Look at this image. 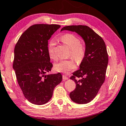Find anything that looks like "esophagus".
<instances>
[{
    "label": "esophagus",
    "instance_id": "34e87169",
    "mask_svg": "<svg viewBox=\"0 0 126 126\" xmlns=\"http://www.w3.org/2000/svg\"><path fill=\"white\" fill-rule=\"evenodd\" d=\"M63 80H64H64H68V77H67L66 76H65V75H63Z\"/></svg>",
    "mask_w": 126,
    "mask_h": 126
}]
</instances>
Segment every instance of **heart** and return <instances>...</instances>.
<instances>
[{
    "mask_svg": "<svg viewBox=\"0 0 126 126\" xmlns=\"http://www.w3.org/2000/svg\"><path fill=\"white\" fill-rule=\"evenodd\" d=\"M59 39L63 44L70 48L68 56L75 60L77 63H80L83 61L86 54V45L85 43L80 41L78 36L72 33H65L59 37ZM55 42L49 41L48 45V53L52 60L57 59L55 54ZM76 68V64L72 59L61 61L54 64V69L59 72L68 74L71 71Z\"/></svg>",
    "mask_w": 126,
    "mask_h": 126,
    "instance_id": "b5f03b06",
    "label": "heart"
}]
</instances>
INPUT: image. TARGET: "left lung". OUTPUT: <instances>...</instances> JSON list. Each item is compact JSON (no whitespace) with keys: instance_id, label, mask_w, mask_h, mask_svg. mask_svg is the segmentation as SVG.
Returning <instances> with one entry per match:
<instances>
[{"instance_id":"1","label":"left lung","mask_w":126,"mask_h":126,"mask_svg":"<svg viewBox=\"0 0 126 126\" xmlns=\"http://www.w3.org/2000/svg\"><path fill=\"white\" fill-rule=\"evenodd\" d=\"M64 30L75 32L85 43V57L80 69L70 78L76 86L69 93V97L77 104H87L95 98L105 81L108 64L106 45L102 37L87 25L66 26L61 31Z\"/></svg>"}]
</instances>
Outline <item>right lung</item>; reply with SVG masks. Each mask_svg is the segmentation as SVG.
Here are the masks:
<instances>
[{
    "mask_svg": "<svg viewBox=\"0 0 126 126\" xmlns=\"http://www.w3.org/2000/svg\"><path fill=\"white\" fill-rule=\"evenodd\" d=\"M60 27L57 24H34L22 34L15 45L13 68L24 97L33 104L47 102L62 80L61 73L45 75L52 67L48 40Z\"/></svg>",
    "mask_w": 126,
    "mask_h": 126,
    "instance_id": "1",
    "label": "right lung"
}]
</instances>
